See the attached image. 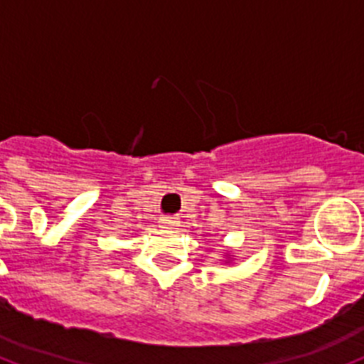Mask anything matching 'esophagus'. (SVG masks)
<instances>
[{"label":"esophagus","mask_w":364,"mask_h":364,"mask_svg":"<svg viewBox=\"0 0 364 364\" xmlns=\"http://www.w3.org/2000/svg\"><path fill=\"white\" fill-rule=\"evenodd\" d=\"M161 227H165V229H173V227H176V225H178V219L176 218H169V215H167V218H161Z\"/></svg>","instance_id":"34e87169"}]
</instances>
